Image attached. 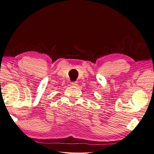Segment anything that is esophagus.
Returning a JSON list of instances; mask_svg holds the SVG:
<instances>
[{"mask_svg":"<svg viewBox=\"0 0 154 154\" xmlns=\"http://www.w3.org/2000/svg\"><path fill=\"white\" fill-rule=\"evenodd\" d=\"M77 84H78V83H77L76 82H72L71 83V85H73V86H76Z\"/></svg>","mask_w":154,"mask_h":154,"instance_id":"1","label":"esophagus"}]
</instances>
